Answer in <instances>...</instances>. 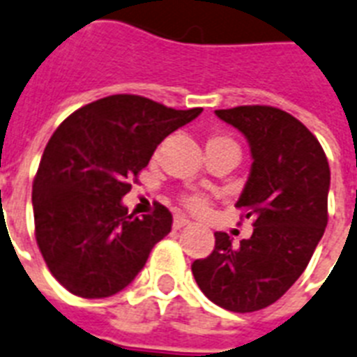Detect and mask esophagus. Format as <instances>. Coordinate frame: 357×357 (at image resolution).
I'll list each match as a JSON object with an SVG mask.
<instances>
[{
  "label": "esophagus",
  "instance_id": "34e87169",
  "mask_svg": "<svg viewBox=\"0 0 357 357\" xmlns=\"http://www.w3.org/2000/svg\"><path fill=\"white\" fill-rule=\"evenodd\" d=\"M190 225L188 220H185L183 216H174V229H181V227H187Z\"/></svg>",
  "mask_w": 357,
  "mask_h": 357
}]
</instances>
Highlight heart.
I'll return each instance as SVG.
<instances>
[{
  "instance_id": "1",
  "label": "heart",
  "mask_w": 357,
  "mask_h": 357,
  "mask_svg": "<svg viewBox=\"0 0 357 357\" xmlns=\"http://www.w3.org/2000/svg\"><path fill=\"white\" fill-rule=\"evenodd\" d=\"M214 143H233V141H231L229 137H225V135H213V137H208L207 144H214ZM183 204L185 207L194 214H205L208 211V207H211L208 199L205 198V196H202V194H190V196H185Z\"/></svg>"
}]
</instances>
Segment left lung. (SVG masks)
I'll list each match as a JSON object with an SVG mask.
<instances>
[{
    "label": "left lung",
    "mask_w": 357,
    "mask_h": 357,
    "mask_svg": "<svg viewBox=\"0 0 357 357\" xmlns=\"http://www.w3.org/2000/svg\"><path fill=\"white\" fill-rule=\"evenodd\" d=\"M245 135L251 172L236 207L253 220L251 238L234 248L214 233L192 275L208 301L229 312H257L279 301L308 266L328 224L330 167L323 146L301 121L273 106L216 109Z\"/></svg>",
    "instance_id": "1"
}]
</instances>
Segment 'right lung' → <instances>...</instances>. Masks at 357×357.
Masks as SVG:
<instances>
[{
    "label": "right lung",
    "instance_id": "right-lung-1",
    "mask_svg": "<svg viewBox=\"0 0 357 357\" xmlns=\"http://www.w3.org/2000/svg\"><path fill=\"white\" fill-rule=\"evenodd\" d=\"M202 108L174 109L139 95L86 104L51 135L33 181L34 234L49 271L84 299L119 294L172 229V214H128L123 196L153 150Z\"/></svg>",
    "mask_w": 357,
    "mask_h": 357
}]
</instances>
